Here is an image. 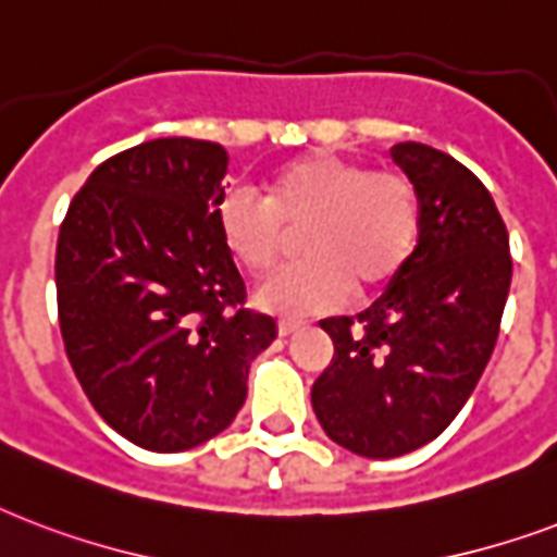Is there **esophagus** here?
<instances>
[{
	"label": "esophagus",
	"mask_w": 557,
	"mask_h": 557,
	"mask_svg": "<svg viewBox=\"0 0 557 557\" xmlns=\"http://www.w3.org/2000/svg\"><path fill=\"white\" fill-rule=\"evenodd\" d=\"M301 325H305L301 319H278V334H282V337H290V334H296Z\"/></svg>",
	"instance_id": "34e87169"
}]
</instances>
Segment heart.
<instances>
[{
  "mask_svg": "<svg viewBox=\"0 0 557 557\" xmlns=\"http://www.w3.org/2000/svg\"><path fill=\"white\" fill-rule=\"evenodd\" d=\"M418 191L398 168H372L339 153H308L267 183L264 197L232 188L218 206V230L244 273L264 278L299 232L305 258L273 275L258 301L275 313L337 308L355 287L381 290L400 273L418 238Z\"/></svg>",
  "mask_w": 557,
  "mask_h": 557,
  "instance_id": "obj_1",
  "label": "heart"
}]
</instances>
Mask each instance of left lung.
Wrapping results in <instances>:
<instances>
[{
	"label": "left lung",
	"mask_w": 557,
	"mask_h": 557,
	"mask_svg": "<svg viewBox=\"0 0 557 557\" xmlns=\"http://www.w3.org/2000/svg\"><path fill=\"white\" fill-rule=\"evenodd\" d=\"M392 159L418 191V244L372 308L322 319L334 357L310 389L327 438L369 459L412 454L459 416L511 284L506 223L476 174L418 141Z\"/></svg>",
	"instance_id": "left-lung-1"
}]
</instances>
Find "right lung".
<instances>
[{
    "label": "right lung",
    "instance_id": "right-lung-1",
    "mask_svg": "<svg viewBox=\"0 0 557 557\" xmlns=\"http://www.w3.org/2000/svg\"><path fill=\"white\" fill-rule=\"evenodd\" d=\"M226 165L214 141H141L95 168L60 223L69 363L98 416L157 454L223 433L249 363L275 339L220 240Z\"/></svg>",
    "mask_w": 557,
    "mask_h": 557
}]
</instances>
